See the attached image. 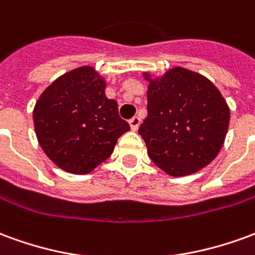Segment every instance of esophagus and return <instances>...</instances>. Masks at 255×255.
Wrapping results in <instances>:
<instances>
[{
	"label": "esophagus",
	"instance_id": "esophagus-1",
	"mask_svg": "<svg viewBox=\"0 0 255 255\" xmlns=\"http://www.w3.org/2000/svg\"><path fill=\"white\" fill-rule=\"evenodd\" d=\"M139 126H140V119H139V117L135 116L129 120V127H131L132 131H138Z\"/></svg>",
	"mask_w": 255,
	"mask_h": 255
}]
</instances>
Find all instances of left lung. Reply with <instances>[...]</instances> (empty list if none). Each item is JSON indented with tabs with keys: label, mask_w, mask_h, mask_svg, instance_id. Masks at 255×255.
<instances>
[{
	"label": "left lung",
	"mask_w": 255,
	"mask_h": 255,
	"mask_svg": "<svg viewBox=\"0 0 255 255\" xmlns=\"http://www.w3.org/2000/svg\"><path fill=\"white\" fill-rule=\"evenodd\" d=\"M147 117L139 127L150 160L169 176L208 166L224 144L230 108L206 76L175 67L162 76L143 72Z\"/></svg>",
	"instance_id": "1"
}]
</instances>
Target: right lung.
Listing matches in <instances>:
<instances>
[{
    "mask_svg": "<svg viewBox=\"0 0 255 255\" xmlns=\"http://www.w3.org/2000/svg\"><path fill=\"white\" fill-rule=\"evenodd\" d=\"M105 89V78L84 65L58 76L39 95L32 111L36 139L60 169L73 175L93 172L129 129Z\"/></svg>",
    "mask_w": 255,
    "mask_h": 255,
    "instance_id": "obj_1",
    "label": "right lung"
}]
</instances>
